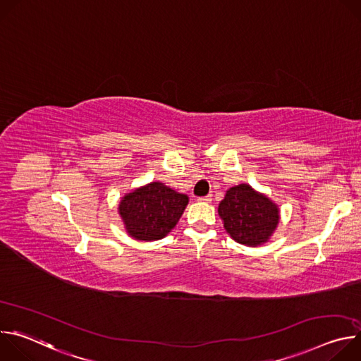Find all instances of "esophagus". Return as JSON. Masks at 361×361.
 Segmentation results:
<instances>
[{"instance_id":"1","label":"esophagus","mask_w":361,"mask_h":361,"mask_svg":"<svg viewBox=\"0 0 361 361\" xmlns=\"http://www.w3.org/2000/svg\"><path fill=\"white\" fill-rule=\"evenodd\" d=\"M198 201H201V202H210V201H212V195H204V197H198Z\"/></svg>"}]
</instances>
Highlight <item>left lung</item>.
I'll use <instances>...</instances> for the list:
<instances>
[{
  "label": "left lung",
  "instance_id": "left-lung-1",
  "mask_svg": "<svg viewBox=\"0 0 361 361\" xmlns=\"http://www.w3.org/2000/svg\"><path fill=\"white\" fill-rule=\"evenodd\" d=\"M219 216L231 238L248 247H257L269 241L280 219L277 205L248 184L227 190L224 200L219 205Z\"/></svg>",
  "mask_w": 361,
  "mask_h": 361
}]
</instances>
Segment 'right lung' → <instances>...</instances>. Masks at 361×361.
<instances>
[{
  "label": "right lung",
  "mask_w": 361,
  "mask_h": 361,
  "mask_svg": "<svg viewBox=\"0 0 361 361\" xmlns=\"http://www.w3.org/2000/svg\"><path fill=\"white\" fill-rule=\"evenodd\" d=\"M187 204L185 194L156 181L126 194L118 204V213L133 238L154 241L176 227Z\"/></svg>",
  "instance_id": "right-lung-1"
}]
</instances>
